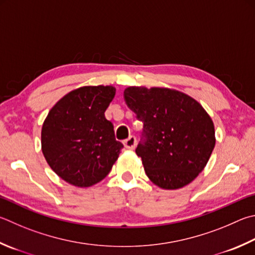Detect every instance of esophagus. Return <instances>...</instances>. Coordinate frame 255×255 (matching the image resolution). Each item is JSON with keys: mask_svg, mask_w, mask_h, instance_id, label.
<instances>
[{"mask_svg": "<svg viewBox=\"0 0 255 255\" xmlns=\"http://www.w3.org/2000/svg\"><path fill=\"white\" fill-rule=\"evenodd\" d=\"M136 142H137L136 138L133 136H130L128 138V139L124 141V145H125V147L127 148V149H133V148L136 147Z\"/></svg>", "mask_w": 255, "mask_h": 255, "instance_id": "34e87169", "label": "esophagus"}]
</instances>
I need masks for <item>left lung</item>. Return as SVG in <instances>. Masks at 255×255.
Returning a JSON list of instances; mask_svg holds the SVG:
<instances>
[{
  "mask_svg": "<svg viewBox=\"0 0 255 255\" xmlns=\"http://www.w3.org/2000/svg\"><path fill=\"white\" fill-rule=\"evenodd\" d=\"M124 98L143 124L136 154L151 182L177 189L195 179L215 146L214 125L204 108L167 88L129 87Z\"/></svg>",
  "mask_w": 255,
  "mask_h": 255,
  "instance_id": "1",
  "label": "left lung"
}]
</instances>
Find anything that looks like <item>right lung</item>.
<instances>
[{
    "label": "right lung",
    "instance_id": "obj_1",
    "mask_svg": "<svg viewBox=\"0 0 255 255\" xmlns=\"http://www.w3.org/2000/svg\"><path fill=\"white\" fill-rule=\"evenodd\" d=\"M116 95L112 86L78 88L50 110L41 131L44 158L53 172L78 187L103 180L124 145L115 138L105 112Z\"/></svg>",
    "mask_w": 255,
    "mask_h": 255
}]
</instances>
